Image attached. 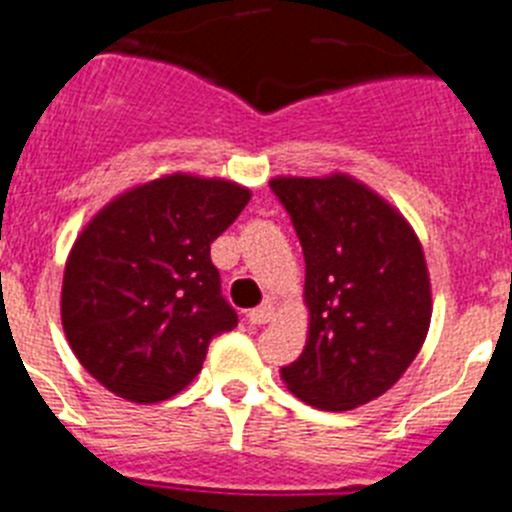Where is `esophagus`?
<instances>
[{
  "label": "esophagus",
  "instance_id": "obj_1",
  "mask_svg": "<svg viewBox=\"0 0 512 512\" xmlns=\"http://www.w3.org/2000/svg\"><path fill=\"white\" fill-rule=\"evenodd\" d=\"M270 319H273V306L270 303H262V306L247 311V321L250 324H267Z\"/></svg>",
  "mask_w": 512,
  "mask_h": 512
}]
</instances>
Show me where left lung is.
Returning a JSON list of instances; mask_svg holds the SVG:
<instances>
[{"label":"left lung","instance_id":"obj_1","mask_svg":"<svg viewBox=\"0 0 512 512\" xmlns=\"http://www.w3.org/2000/svg\"><path fill=\"white\" fill-rule=\"evenodd\" d=\"M306 260L311 331L280 370L293 395L321 411L370 403L408 370L431 321V288L413 229L347 176L275 178Z\"/></svg>","mask_w":512,"mask_h":512}]
</instances>
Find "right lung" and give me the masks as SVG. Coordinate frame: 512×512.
Wrapping results in <instances>:
<instances>
[{
	"label": "right lung",
	"instance_id": "add662e5",
	"mask_svg": "<svg viewBox=\"0 0 512 512\" xmlns=\"http://www.w3.org/2000/svg\"><path fill=\"white\" fill-rule=\"evenodd\" d=\"M250 191L176 173L122 193L66 262L63 331L78 362L119 398L158 403L201 372L211 339L237 326L211 242Z\"/></svg>",
	"mask_w": 512,
	"mask_h": 512
}]
</instances>
